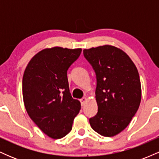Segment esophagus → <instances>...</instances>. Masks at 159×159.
<instances>
[{"label":"esophagus","instance_id":"obj_1","mask_svg":"<svg viewBox=\"0 0 159 159\" xmlns=\"http://www.w3.org/2000/svg\"><path fill=\"white\" fill-rule=\"evenodd\" d=\"M87 97H84L82 98L81 99V105H84L86 102H87Z\"/></svg>","mask_w":159,"mask_h":159}]
</instances>
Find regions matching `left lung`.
I'll return each mask as SVG.
<instances>
[{"label":"left lung","mask_w":159,"mask_h":159,"mask_svg":"<svg viewBox=\"0 0 159 159\" xmlns=\"http://www.w3.org/2000/svg\"><path fill=\"white\" fill-rule=\"evenodd\" d=\"M84 55L96 74L98 113L90 119L101 135L118 134L130 123L139 108L141 85L137 67L123 50L111 45L84 49Z\"/></svg>","instance_id":"obj_1"}]
</instances>
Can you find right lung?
Listing matches in <instances>:
<instances>
[{"instance_id": "add662e5", "label": "right lung", "mask_w": 159, "mask_h": 159, "mask_svg": "<svg viewBox=\"0 0 159 159\" xmlns=\"http://www.w3.org/2000/svg\"><path fill=\"white\" fill-rule=\"evenodd\" d=\"M81 51L58 46L43 49L33 57L24 72L22 94L27 114L53 139L69 134L81 110V102L69 92L67 70Z\"/></svg>"}]
</instances>
